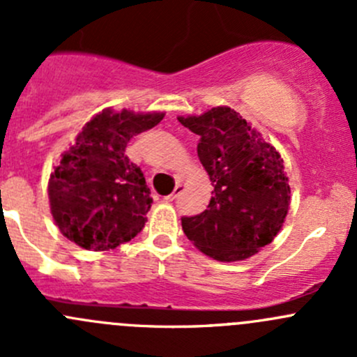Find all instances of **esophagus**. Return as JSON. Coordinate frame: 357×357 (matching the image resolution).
<instances>
[{
  "label": "esophagus",
  "mask_w": 357,
  "mask_h": 357,
  "mask_svg": "<svg viewBox=\"0 0 357 357\" xmlns=\"http://www.w3.org/2000/svg\"><path fill=\"white\" fill-rule=\"evenodd\" d=\"M183 192H185V185H183V183H178V185H176V188H174V192L169 193V195H165L164 200H165V202H172V200L176 199V197L181 195Z\"/></svg>",
  "instance_id": "obj_1"
}]
</instances>
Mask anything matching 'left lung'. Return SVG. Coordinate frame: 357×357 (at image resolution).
<instances>
[{
    "label": "left lung",
    "mask_w": 357,
    "mask_h": 357,
    "mask_svg": "<svg viewBox=\"0 0 357 357\" xmlns=\"http://www.w3.org/2000/svg\"><path fill=\"white\" fill-rule=\"evenodd\" d=\"M200 136L199 158L212 197L207 208L183 218V231L219 262L245 261L275 240L290 208V183L278 150L238 112L226 105L179 115Z\"/></svg>",
    "instance_id": "obj_1"
}]
</instances>
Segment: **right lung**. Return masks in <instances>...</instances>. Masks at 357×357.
<instances>
[{
    "label": "right lung",
    "instance_id": "right-lung-1",
    "mask_svg": "<svg viewBox=\"0 0 357 357\" xmlns=\"http://www.w3.org/2000/svg\"><path fill=\"white\" fill-rule=\"evenodd\" d=\"M164 115L107 107L86 122L48 179L50 212L66 238L103 252L142 231L152 199L142 169L124 152Z\"/></svg>",
    "mask_w": 357,
    "mask_h": 357
}]
</instances>
